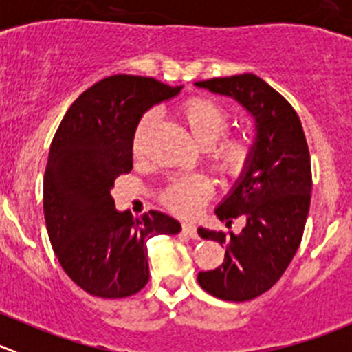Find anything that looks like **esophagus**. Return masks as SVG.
Segmentation results:
<instances>
[{
  "instance_id": "34e87169",
  "label": "esophagus",
  "mask_w": 352,
  "mask_h": 352,
  "mask_svg": "<svg viewBox=\"0 0 352 352\" xmlns=\"http://www.w3.org/2000/svg\"><path fill=\"white\" fill-rule=\"evenodd\" d=\"M182 232L186 233L187 236H190V239H197V226L194 225V223H184L182 225Z\"/></svg>"
}]
</instances>
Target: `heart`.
<instances>
[{
    "mask_svg": "<svg viewBox=\"0 0 352 352\" xmlns=\"http://www.w3.org/2000/svg\"><path fill=\"white\" fill-rule=\"evenodd\" d=\"M179 117L190 136L201 146H209V156L216 168L228 177H236L252 162L255 144L248 133L226 134L230 113L219 102L209 97H192L179 107ZM155 126V113L146 112L133 133V155L141 158L146 151V141ZM214 187L209 177L186 175L172 179L162 190V202L180 216H194L212 197Z\"/></svg>",
    "mask_w": 352,
    "mask_h": 352,
    "instance_id": "obj_1",
    "label": "heart"
}]
</instances>
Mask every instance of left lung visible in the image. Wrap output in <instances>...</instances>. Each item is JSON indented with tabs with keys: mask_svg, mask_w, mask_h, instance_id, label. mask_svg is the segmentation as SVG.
<instances>
[{
	"mask_svg": "<svg viewBox=\"0 0 352 352\" xmlns=\"http://www.w3.org/2000/svg\"><path fill=\"white\" fill-rule=\"evenodd\" d=\"M212 94L235 98L254 116L257 140L252 162L218 206L216 216L232 225L247 219L240 235L199 228L206 240L226 245L225 262L199 272L204 291L226 301H248L271 289L293 261L311 197V165L296 110L252 73L197 81Z\"/></svg>",
	"mask_w": 352,
	"mask_h": 352,
	"instance_id": "1",
	"label": "left lung"
}]
</instances>
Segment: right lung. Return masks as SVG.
Wrapping results in <instances>:
<instances>
[{"instance_id":"add662e5","label":"right lung","mask_w":352,"mask_h":352,"mask_svg":"<svg viewBox=\"0 0 352 352\" xmlns=\"http://www.w3.org/2000/svg\"><path fill=\"white\" fill-rule=\"evenodd\" d=\"M182 87L113 74L85 90L63 117L44 175L49 240L65 272L91 296L126 298L150 279L146 240L177 235L180 223L160 211L119 212L110 189L133 170V133L151 105Z\"/></svg>"}]
</instances>
